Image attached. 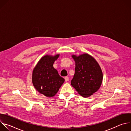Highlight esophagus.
<instances>
[{
  "mask_svg": "<svg viewBox=\"0 0 131 131\" xmlns=\"http://www.w3.org/2000/svg\"><path fill=\"white\" fill-rule=\"evenodd\" d=\"M65 80L66 82L68 81L69 80V78H68V77H65Z\"/></svg>",
  "mask_w": 131,
  "mask_h": 131,
  "instance_id": "esophagus-1",
  "label": "esophagus"
}]
</instances>
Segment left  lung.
Here are the masks:
<instances>
[{"instance_id": "obj_1", "label": "left lung", "mask_w": 131, "mask_h": 131, "mask_svg": "<svg viewBox=\"0 0 131 131\" xmlns=\"http://www.w3.org/2000/svg\"><path fill=\"white\" fill-rule=\"evenodd\" d=\"M76 63L71 85L81 96L88 97L96 92L103 81V72L96 60L88 53L72 55Z\"/></svg>"}]
</instances>
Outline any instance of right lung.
I'll use <instances>...</instances> for the list:
<instances>
[{
	"mask_svg": "<svg viewBox=\"0 0 131 131\" xmlns=\"http://www.w3.org/2000/svg\"><path fill=\"white\" fill-rule=\"evenodd\" d=\"M59 57L60 54L43 56L32 70V82L34 88L47 97L55 95L65 81L53 67L54 62Z\"/></svg>",
	"mask_w": 131,
	"mask_h": 131,
	"instance_id": "obj_1",
	"label": "right lung"
}]
</instances>
